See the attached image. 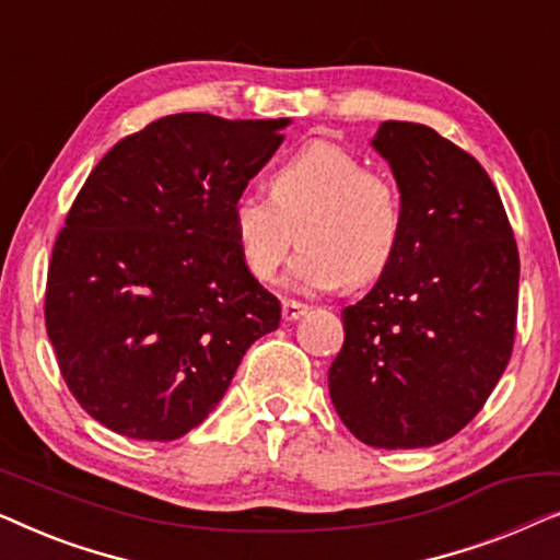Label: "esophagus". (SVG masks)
<instances>
[{
  "label": "esophagus",
  "mask_w": 560,
  "mask_h": 560,
  "mask_svg": "<svg viewBox=\"0 0 560 560\" xmlns=\"http://www.w3.org/2000/svg\"><path fill=\"white\" fill-rule=\"evenodd\" d=\"M305 313H308V305H305V303H298V301H282V318H285L288 324H293V320L303 318Z\"/></svg>",
  "instance_id": "34e87169"
}]
</instances>
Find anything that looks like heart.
<instances>
[{"instance_id": "heart-1", "label": "heart", "mask_w": 560, "mask_h": 560, "mask_svg": "<svg viewBox=\"0 0 560 560\" xmlns=\"http://www.w3.org/2000/svg\"><path fill=\"white\" fill-rule=\"evenodd\" d=\"M270 196L244 190L232 203V232L247 270L272 280L295 242L303 247L288 285L320 293L359 288L393 262L402 236L400 196L385 175L366 171L354 152L311 142L275 167Z\"/></svg>"}]
</instances>
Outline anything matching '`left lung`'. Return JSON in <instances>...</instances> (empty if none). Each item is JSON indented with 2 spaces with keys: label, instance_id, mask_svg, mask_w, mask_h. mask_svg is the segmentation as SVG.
Wrapping results in <instances>:
<instances>
[{
  "label": "left lung",
  "instance_id": "left-lung-1",
  "mask_svg": "<svg viewBox=\"0 0 560 560\" xmlns=\"http://www.w3.org/2000/svg\"><path fill=\"white\" fill-rule=\"evenodd\" d=\"M370 144L395 175L402 236L370 293L341 311L328 393L366 446L428 448L477 416L510 362L517 244L469 152L412 121H382Z\"/></svg>",
  "mask_w": 560,
  "mask_h": 560
}]
</instances>
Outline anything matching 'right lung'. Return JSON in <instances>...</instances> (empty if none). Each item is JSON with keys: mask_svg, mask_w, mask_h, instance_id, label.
<instances>
[{"mask_svg": "<svg viewBox=\"0 0 560 560\" xmlns=\"http://www.w3.org/2000/svg\"><path fill=\"white\" fill-rule=\"evenodd\" d=\"M288 125L171 114L83 183L52 247L45 326L68 389L109 431L186 435L280 326V301L236 247L232 203Z\"/></svg>", "mask_w": 560, "mask_h": 560, "instance_id": "obj_1", "label": "right lung"}]
</instances>
